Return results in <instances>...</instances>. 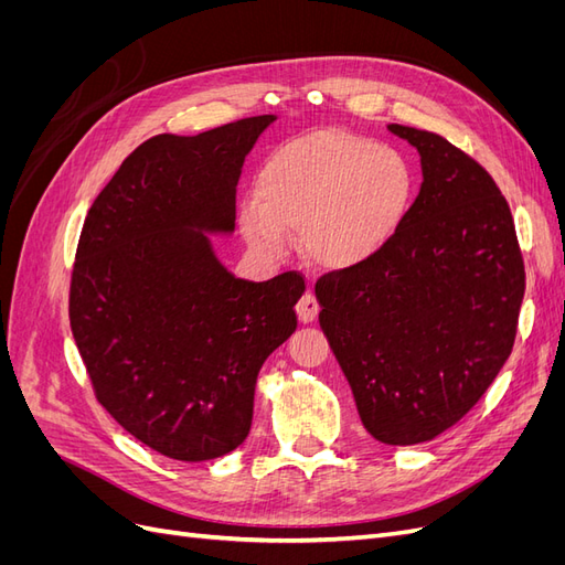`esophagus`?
<instances>
[{
	"mask_svg": "<svg viewBox=\"0 0 565 565\" xmlns=\"http://www.w3.org/2000/svg\"><path fill=\"white\" fill-rule=\"evenodd\" d=\"M297 313H299V320H301V322H313V320L318 318V313H320V303H318L316 295L306 292V295L299 299V303H297Z\"/></svg>",
	"mask_w": 565,
	"mask_h": 565,
	"instance_id": "1",
	"label": "esophagus"
}]
</instances>
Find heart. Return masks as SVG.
Returning <instances> with one entry per match:
<instances>
[{"label": "heart", "mask_w": 565, "mask_h": 565, "mask_svg": "<svg viewBox=\"0 0 565 565\" xmlns=\"http://www.w3.org/2000/svg\"><path fill=\"white\" fill-rule=\"evenodd\" d=\"M413 174L398 150L344 131L289 141L264 162L241 226L264 256L297 237L309 262L353 268L380 254L409 210Z\"/></svg>", "instance_id": "b5f03b06"}]
</instances>
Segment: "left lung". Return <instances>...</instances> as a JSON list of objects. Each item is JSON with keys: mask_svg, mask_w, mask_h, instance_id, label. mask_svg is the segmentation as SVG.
<instances>
[{"mask_svg": "<svg viewBox=\"0 0 565 565\" xmlns=\"http://www.w3.org/2000/svg\"><path fill=\"white\" fill-rule=\"evenodd\" d=\"M422 158V188L388 245L316 282L320 328L365 429L417 446L481 401L514 349L525 266L514 218L465 150L388 125Z\"/></svg>", "mask_w": 565, "mask_h": 565, "instance_id": "8db88e82", "label": "left lung"}]
</instances>
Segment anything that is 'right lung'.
<instances>
[{"label": "right lung", "instance_id": "right-lung-1", "mask_svg": "<svg viewBox=\"0 0 565 565\" xmlns=\"http://www.w3.org/2000/svg\"><path fill=\"white\" fill-rule=\"evenodd\" d=\"M273 119L152 136L84 218L71 280L75 344L96 401L169 459L241 446L259 370L297 330L301 273L235 278L204 235L235 228L245 156Z\"/></svg>", "mask_w": 565, "mask_h": 565}]
</instances>
